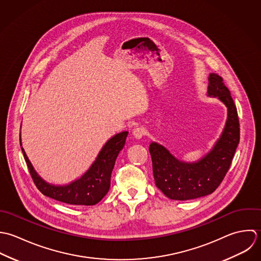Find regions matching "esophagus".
Returning a JSON list of instances; mask_svg holds the SVG:
<instances>
[{"mask_svg": "<svg viewBox=\"0 0 261 261\" xmlns=\"http://www.w3.org/2000/svg\"><path fill=\"white\" fill-rule=\"evenodd\" d=\"M144 134H145V130H144V128H135L134 130H133V136H134V138L135 139H137V140H139V139H141L143 136H144Z\"/></svg>", "mask_w": 261, "mask_h": 261, "instance_id": "1", "label": "esophagus"}]
</instances>
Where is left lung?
Wrapping results in <instances>:
<instances>
[{"instance_id":"obj_1","label":"left lung","mask_w":261,"mask_h":261,"mask_svg":"<svg viewBox=\"0 0 261 261\" xmlns=\"http://www.w3.org/2000/svg\"><path fill=\"white\" fill-rule=\"evenodd\" d=\"M208 81L207 96L227 108L223 131L208 152L196 161H184L157 142L149 145L155 185L171 200L188 201L212 194L225 177L239 144L238 114L230 91L216 73H210Z\"/></svg>"}]
</instances>
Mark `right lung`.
I'll list each match as a JSON object with an SVG mask.
<instances>
[{
    "label": "right lung",
    "mask_w": 261,
    "mask_h": 261,
    "mask_svg": "<svg viewBox=\"0 0 261 261\" xmlns=\"http://www.w3.org/2000/svg\"><path fill=\"white\" fill-rule=\"evenodd\" d=\"M128 131L115 134L103 145L90 167L74 180L65 185H54L43 179L20 145L30 174L38 190L46 197L69 205L93 206L98 204L109 192L111 174L119 152L123 149Z\"/></svg>",
    "instance_id": "right-lung-1"
}]
</instances>
